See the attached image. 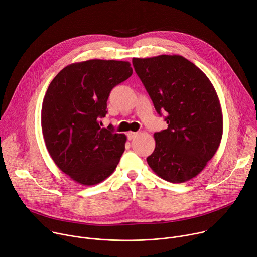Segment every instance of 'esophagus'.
I'll list each match as a JSON object with an SVG mask.
<instances>
[{
    "label": "esophagus",
    "mask_w": 257,
    "mask_h": 257,
    "mask_svg": "<svg viewBox=\"0 0 257 257\" xmlns=\"http://www.w3.org/2000/svg\"><path fill=\"white\" fill-rule=\"evenodd\" d=\"M137 135H138V133H137V132H132V131H130V132H128V133H127V137H128V139H129V140L134 139Z\"/></svg>",
    "instance_id": "esophagus-1"
}]
</instances>
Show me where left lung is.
Returning a JSON list of instances; mask_svg holds the SVG:
<instances>
[{
	"mask_svg": "<svg viewBox=\"0 0 257 257\" xmlns=\"http://www.w3.org/2000/svg\"><path fill=\"white\" fill-rule=\"evenodd\" d=\"M136 74L168 128L155 133L149 166L162 179L183 183L196 177L216 153L223 136V113L204 73L179 55L133 58Z\"/></svg>",
	"mask_w": 257,
	"mask_h": 257,
	"instance_id": "8db88e82",
	"label": "left lung"
}]
</instances>
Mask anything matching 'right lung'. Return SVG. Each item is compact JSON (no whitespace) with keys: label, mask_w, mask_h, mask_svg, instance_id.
<instances>
[{"label":"right lung","mask_w":257,"mask_h":257,"mask_svg":"<svg viewBox=\"0 0 257 257\" xmlns=\"http://www.w3.org/2000/svg\"><path fill=\"white\" fill-rule=\"evenodd\" d=\"M129 62L88 60L62 69L42 106V130L58 168L81 185L113 174L125 151L126 135L100 128L111 90L132 75Z\"/></svg>","instance_id":"1"}]
</instances>
